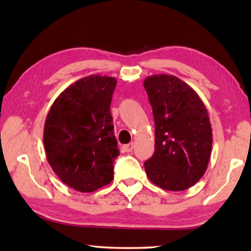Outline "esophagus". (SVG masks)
<instances>
[{"label":"esophagus","instance_id":"obj_1","mask_svg":"<svg viewBox=\"0 0 251 251\" xmlns=\"http://www.w3.org/2000/svg\"><path fill=\"white\" fill-rule=\"evenodd\" d=\"M123 150H124L127 152L131 151L134 150V143H130V144H127V145H124V146H123Z\"/></svg>","mask_w":251,"mask_h":251}]
</instances>
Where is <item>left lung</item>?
Instances as JSON below:
<instances>
[{
	"label": "left lung",
	"mask_w": 251,
	"mask_h": 251,
	"mask_svg": "<svg viewBox=\"0 0 251 251\" xmlns=\"http://www.w3.org/2000/svg\"><path fill=\"white\" fill-rule=\"evenodd\" d=\"M144 87L155 121V152L146 160L150 180L181 192L203 176L210 159L212 130L203 101L174 75L148 76Z\"/></svg>",
	"instance_id": "obj_1"
}]
</instances>
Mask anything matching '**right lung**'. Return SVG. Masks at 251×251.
<instances>
[{
	"mask_svg": "<svg viewBox=\"0 0 251 251\" xmlns=\"http://www.w3.org/2000/svg\"><path fill=\"white\" fill-rule=\"evenodd\" d=\"M116 83L99 74L76 80L46 116L43 142L50 166L77 192H95L114 178L120 151L109 107Z\"/></svg>",
	"mask_w": 251,
	"mask_h": 251,
	"instance_id": "add662e5",
	"label": "right lung"
}]
</instances>
